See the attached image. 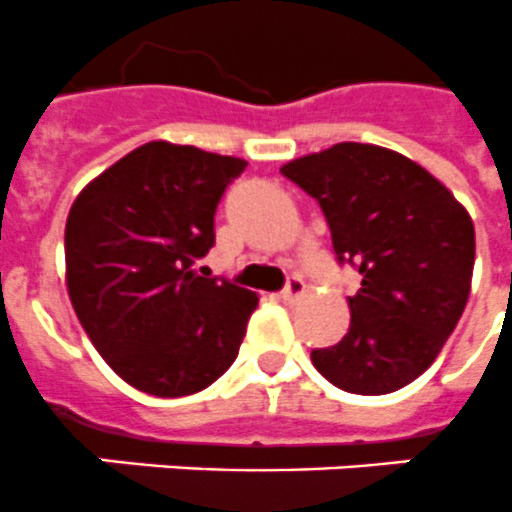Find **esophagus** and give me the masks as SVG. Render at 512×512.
I'll return each mask as SVG.
<instances>
[{"mask_svg": "<svg viewBox=\"0 0 512 512\" xmlns=\"http://www.w3.org/2000/svg\"><path fill=\"white\" fill-rule=\"evenodd\" d=\"M305 292H307L305 281H302V278H292V281L286 284L284 292H281V299H284V302H297V299L305 297Z\"/></svg>", "mask_w": 512, "mask_h": 512, "instance_id": "1", "label": "esophagus"}]
</instances>
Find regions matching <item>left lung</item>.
Returning a JSON list of instances; mask_svg holds the SVG:
<instances>
[{"instance_id":"obj_1","label":"left lung","mask_w":512,"mask_h":512,"mask_svg":"<svg viewBox=\"0 0 512 512\" xmlns=\"http://www.w3.org/2000/svg\"><path fill=\"white\" fill-rule=\"evenodd\" d=\"M318 199L339 260L360 273L350 331L310 360L352 394H389L421 376L471 294L476 231L455 194L394 149L342 141L281 165Z\"/></svg>"}]
</instances>
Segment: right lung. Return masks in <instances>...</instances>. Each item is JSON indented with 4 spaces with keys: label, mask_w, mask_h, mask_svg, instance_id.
I'll list each match as a JSON object with an SVG mask.
<instances>
[{
    "label": "right lung",
    "mask_w": 512,
    "mask_h": 512,
    "mask_svg": "<svg viewBox=\"0 0 512 512\" xmlns=\"http://www.w3.org/2000/svg\"><path fill=\"white\" fill-rule=\"evenodd\" d=\"M247 160L147 141L83 186L65 223V284L83 331L126 384L186 397L231 368L257 294L197 276L215 207Z\"/></svg>",
    "instance_id": "right-lung-1"
}]
</instances>
